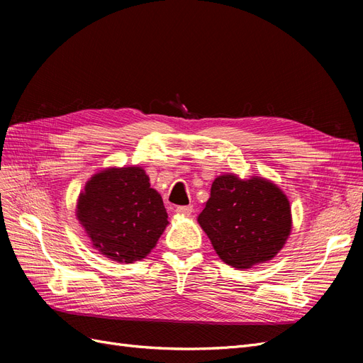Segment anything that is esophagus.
I'll list each match as a JSON object with an SVG mask.
<instances>
[{"label":"esophagus","instance_id":"obj_1","mask_svg":"<svg viewBox=\"0 0 363 363\" xmlns=\"http://www.w3.org/2000/svg\"><path fill=\"white\" fill-rule=\"evenodd\" d=\"M194 211L192 206H179L177 208H175V212H177V215H182V216H189Z\"/></svg>","mask_w":363,"mask_h":363}]
</instances>
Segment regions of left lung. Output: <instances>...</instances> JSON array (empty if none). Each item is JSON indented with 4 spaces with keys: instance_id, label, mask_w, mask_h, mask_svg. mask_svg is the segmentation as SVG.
Returning a JSON list of instances; mask_svg holds the SVG:
<instances>
[{
    "instance_id": "1",
    "label": "left lung",
    "mask_w": 363,
    "mask_h": 363,
    "mask_svg": "<svg viewBox=\"0 0 363 363\" xmlns=\"http://www.w3.org/2000/svg\"><path fill=\"white\" fill-rule=\"evenodd\" d=\"M196 221L219 259L238 269L276 257L292 230L286 194L259 175H218Z\"/></svg>"
}]
</instances>
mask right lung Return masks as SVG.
Instances as JSON below:
<instances>
[{
	"mask_svg": "<svg viewBox=\"0 0 363 363\" xmlns=\"http://www.w3.org/2000/svg\"><path fill=\"white\" fill-rule=\"evenodd\" d=\"M75 215L92 247L118 263L147 257L168 225L162 196L142 167L94 174L79 195Z\"/></svg>",
	"mask_w": 363,
	"mask_h": 363,
	"instance_id": "add662e5",
	"label": "right lung"
}]
</instances>
